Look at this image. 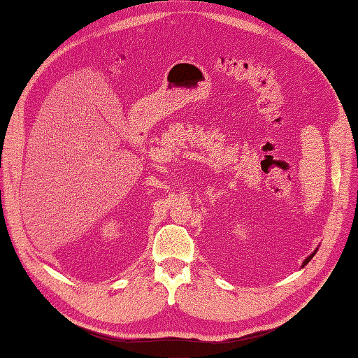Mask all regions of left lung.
I'll return each instance as SVG.
<instances>
[{
  "label": "left lung",
  "instance_id": "1",
  "mask_svg": "<svg viewBox=\"0 0 358 358\" xmlns=\"http://www.w3.org/2000/svg\"><path fill=\"white\" fill-rule=\"evenodd\" d=\"M314 255H315V252H314V254H313V255H309V257H308V258H306V260H305V263H303V266H305V264H308V263H309V262H310V258H313V257H314Z\"/></svg>",
  "mask_w": 358,
  "mask_h": 358
}]
</instances>
